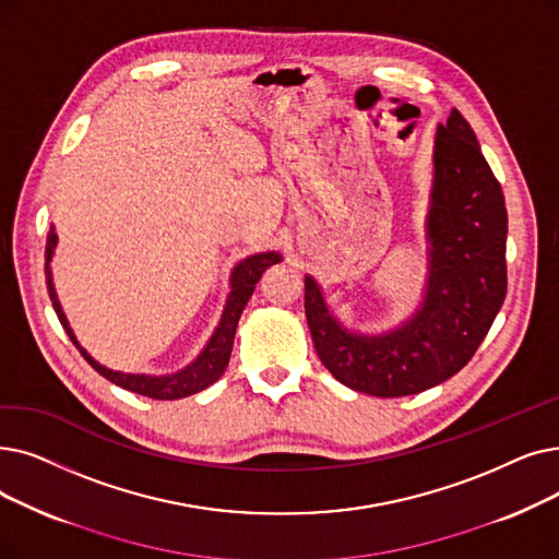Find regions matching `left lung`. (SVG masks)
<instances>
[{
  "mask_svg": "<svg viewBox=\"0 0 559 559\" xmlns=\"http://www.w3.org/2000/svg\"><path fill=\"white\" fill-rule=\"evenodd\" d=\"M427 285L420 308L381 335L347 331L306 276V320L324 368L352 391L404 397L473 358L507 295V207L468 120L452 109L433 141Z\"/></svg>",
  "mask_w": 559,
  "mask_h": 559,
  "instance_id": "left-lung-1",
  "label": "left lung"
}]
</instances>
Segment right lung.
Returning <instances> with one entry per match:
<instances>
[{"label": "right lung", "mask_w": 559, "mask_h": 559, "mask_svg": "<svg viewBox=\"0 0 559 559\" xmlns=\"http://www.w3.org/2000/svg\"><path fill=\"white\" fill-rule=\"evenodd\" d=\"M55 247H57V233L55 226L47 233V245H45V278H47V293H50L52 306L57 310V318L61 322V326L66 329L68 337L72 340V345L80 349V354L88 360V366L103 374L105 379H109L111 383L126 388V391L153 397V400H180L193 393L205 391L207 385H212L216 379H219L230 360V352H233V340H235V331H237V322L239 314L245 310V306L249 304L255 283L260 281V276L264 274L266 266H272L276 262H281V253L270 251V253H258V255H249L247 260H241L233 274H230V295L224 308V314L219 320V326L214 329L212 337L207 340V345L203 347V352L199 354V358L189 362L187 368H182L176 374H166V377H153V374H126V372H116L109 370L105 366H100L98 360H93L86 349L80 347L75 333H72L66 314L61 310V304L57 299L55 293V283H52V272H50V260L55 255Z\"/></svg>", "instance_id": "1"}]
</instances>
